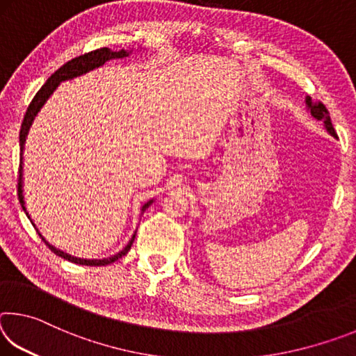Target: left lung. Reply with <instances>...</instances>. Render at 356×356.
<instances>
[{
	"instance_id": "left-lung-1",
	"label": "left lung",
	"mask_w": 356,
	"mask_h": 356,
	"mask_svg": "<svg viewBox=\"0 0 356 356\" xmlns=\"http://www.w3.org/2000/svg\"><path fill=\"white\" fill-rule=\"evenodd\" d=\"M306 108H308V111L311 113L312 118L317 119V120H322L325 130H327L331 136L337 138L336 136V131L333 129V124H331L330 113H328L327 108H325L323 104H321V102H318V104H316V102H312V99L308 95V97H306Z\"/></svg>"
}]
</instances>
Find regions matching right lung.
I'll return each instance as SVG.
<instances>
[{"label":"right lung","mask_w":356,"mask_h":356,"mask_svg":"<svg viewBox=\"0 0 356 356\" xmlns=\"http://www.w3.org/2000/svg\"><path fill=\"white\" fill-rule=\"evenodd\" d=\"M134 50H119V51H113L111 48H99V50H94L91 53H86V55H81L75 59H72V61L65 63L64 65H61L55 74H53L50 78H48L47 83L42 86L38 94L34 95V99L31 100V104H29L26 114H25V119H23L22 122V129H20V170H19V200L22 204V209L25 210V213L29 220H31V216H29L26 206H25V195H23V150H25V141H26V136H28V131L31 129V125L34 122V118L38 116V113L40 111V108L45 105V102L50 99V95L56 91V88L59 86V83L63 81H67V80H74L76 76H81L84 74H88V72H91L94 69H99L104 65L106 61H110V59H122V58H127L130 56ZM154 202V200H149L147 202L143 204L141 207V215L146 212V209L150 206V204ZM33 226L35 227V231H38L39 236L42 237V240L48 245V248H50L53 252H55L56 256L59 257H64L65 261H70L74 264H80V265H89V267H100V265H108V264H113L116 262L118 259H120L122 256L127 254L130 251L131 245L135 242V236H136V231L131 238L129 240V243L124 246L122 250L116 254H113L110 257H104V259H83V257H76V256H72L69 252H65L63 250L56 248L55 245H51L48 240L42 236V232L38 229V226L34 225V221L31 220Z\"/></svg>","instance_id":"obj_1"}]
</instances>
